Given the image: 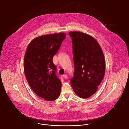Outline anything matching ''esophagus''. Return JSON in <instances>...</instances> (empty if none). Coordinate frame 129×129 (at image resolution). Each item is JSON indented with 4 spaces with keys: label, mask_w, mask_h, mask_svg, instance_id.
Masks as SVG:
<instances>
[{
    "label": "esophagus",
    "mask_w": 129,
    "mask_h": 129,
    "mask_svg": "<svg viewBox=\"0 0 129 129\" xmlns=\"http://www.w3.org/2000/svg\"><path fill=\"white\" fill-rule=\"evenodd\" d=\"M67 77V75H66V74H65V75H63V78H64V79H66Z\"/></svg>",
    "instance_id": "1"
}]
</instances>
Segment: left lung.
I'll use <instances>...</instances> for the list:
<instances>
[{"mask_svg": "<svg viewBox=\"0 0 129 129\" xmlns=\"http://www.w3.org/2000/svg\"><path fill=\"white\" fill-rule=\"evenodd\" d=\"M72 38L75 71L71 86L77 95L88 98L97 91L103 79L106 64L104 53L97 41L79 31L69 33Z\"/></svg>", "mask_w": 129, "mask_h": 129, "instance_id": "left-lung-1", "label": "left lung"}]
</instances>
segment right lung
<instances>
[{"mask_svg":"<svg viewBox=\"0 0 129 129\" xmlns=\"http://www.w3.org/2000/svg\"><path fill=\"white\" fill-rule=\"evenodd\" d=\"M66 37L60 32L37 37L30 42L24 54L23 68L28 83L38 96L47 101L59 96L62 83L55 74L53 57Z\"/></svg>","mask_w":129,"mask_h":129,"instance_id":"add662e5","label":"right lung"}]
</instances>
